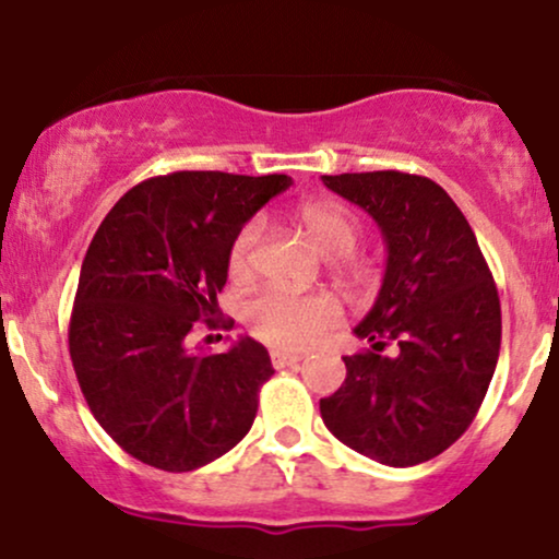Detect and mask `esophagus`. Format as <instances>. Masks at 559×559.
<instances>
[{
  "label": "esophagus",
  "mask_w": 559,
  "mask_h": 559,
  "mask_svg": "<svg viewBox=\"0 0 559 559\" xmlns=\"http://www.w3.org/2000/svg\"><path fill=\"white\" fill-rule=\"evenodd\" d=\"M271 361L275 369H286V366H296L301 361L299 353H284V350H273L271 353Z\"/></svg>",
  "instance_id": "34e87169"
}]
</instances>
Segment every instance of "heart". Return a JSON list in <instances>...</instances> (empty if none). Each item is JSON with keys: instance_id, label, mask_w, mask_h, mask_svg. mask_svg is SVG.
<instances>
[{"instance_id": "heart-1", "label": "heart", "mask_w": 559, "mask_h": 559, "mask_svg": "<svg viewBox=\"0 0 559 559\" xmlns=\"http://www.w3.org/2000/svg\"><path fill=\"white\" fill-rule=\"evenodd\" d=\"M296 218L317 250L328 258H345L356 250L361 239V222L341 201L314 198L296 209ZM263 237L260 218L242 224L229 247V271L245 275L250 267L252 252ZM341 304L330 294H294L286 288H263L245 307V322L252 335L278 350H304L322 341L330 330L341 324Z\"/></svg>"}]
</instances>
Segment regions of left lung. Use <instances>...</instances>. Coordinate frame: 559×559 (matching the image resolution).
Listing matches in <instances>:
<instances>
[{
	"label": "left lung",
	"mask_w": 559,
	"mask_h": 559,
	"mask_svg": "<svg viewBox=\"0 0 559 559\" xmlns=\"http://www.w3.org/2000/svg\"><path fill=\"white\" fill-rule=\"evenodd\" d=\"M386 242V271L345 356V381L320 400L330 433L390 467L447 451L483 405L500 353V299L475 231L447 190L420 175H322ZM392 344V357L380 350Z\"/></svg>",
	"instance_id": "8db88e82"
}]
</instances>
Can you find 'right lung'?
Listing matches in <instances>:
<instances>
[{
	"instance_id": "obj_1",
	"label": "right lung",
	"mask_w": 559,
	"mask_h": 559,
	"mask_svg": "<svg viewBox=\"0 0 559 559\" xmlns=\"http://www.w3.org/2000/svg\"><path fill=\"white\" fill-rule=\"evenodd\" d=\"M288 186V175H159L131 188L92 237L69 353L95 420L139 462L198 469L252 428L273 377L267 350L245 335L209 356L188 341L198 320L216 328L231 239Z\"/></svg>"
}]
</instances>
